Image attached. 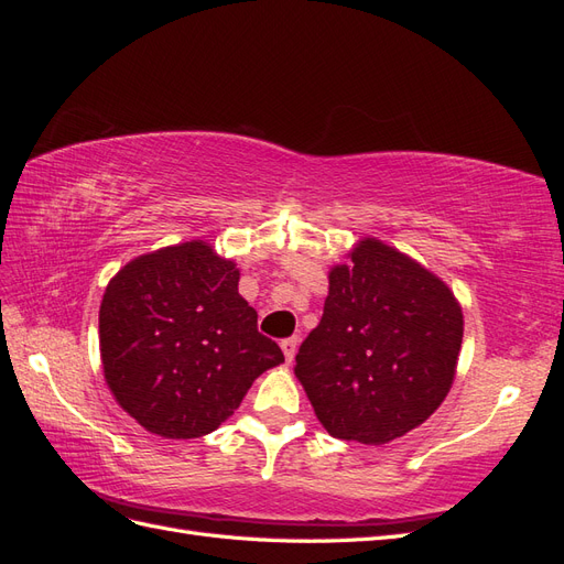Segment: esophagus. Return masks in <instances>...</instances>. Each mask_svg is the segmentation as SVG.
<instances>
[{
	"label": "esophagus",
	"mask_w": 564,
	"mask_h": 564,
	"mask_svg": "<svg viewBox=\"0 0 564 564\" xmlns=\"http://www.w3.org/2000/svg\"><path fill=\"white\" fill-rule=\"evenodd\" d=\"M280 346H282V352H284V357H286V362H292L294 355H296V348H299V338H296V336H289V338L282 340Z\"/></svg>",
	"instance_id": "34e87169"
}]
</instances>
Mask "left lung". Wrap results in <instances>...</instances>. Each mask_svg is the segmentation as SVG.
Here are the masks:
<instances>
[{"mask_svg": "<svg viewBox=\"0 0 564 564\" xmlns=\"http://www.w3.org/2000/svg\"><path fill=\"white\" fill-rule=\"evenodd\" d=\"M460 340L464 313L449 286L367 237L332 268L322 319L294 371L329 435L386 445L447 398Z\"/></svg>", "mask_w": 564, "mask_h": 564, "instance_id": "obj_1", "label": "left lung"}]
</instances>
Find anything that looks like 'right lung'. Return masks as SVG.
Returning a JSON list of instances; mask_svg holds the SVG:
<instances>
[{
	"label": "right lung",
	"mask_w": 564,
	"mask_h": 564,
	"mask_svg": "<svg viewBox=\"0 0 564 564\" xmlns=\"http://www.w3.org/2000/svg\"><path fill=\"white\" fill-rule=\"evenodd\" d=\"M240 270L207 242L139 256L100 303V360L122 409L145 431L193 440L240 406L253 379L284 362L237 292Z\"/></svg>",
	"instance_id": "right-lung-1"
}]
</instances>
